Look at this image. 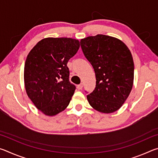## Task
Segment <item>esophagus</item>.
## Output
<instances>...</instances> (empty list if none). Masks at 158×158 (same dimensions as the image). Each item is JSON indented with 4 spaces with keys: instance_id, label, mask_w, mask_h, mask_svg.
Here are the masks:
<instances>
[{
    "instance_id": "34e87169",
    "label": "esophagus",
    "mask_w": 158,
    "mask_h": 158,
    "mask_svg": "<svg viewBox=\"0 0 158 158\" xmlns=\"http://www.w3.org/2000/svg\"><path fill=\"white\" fill-rule=\"evenodd\" d=\"M77 89H78L79 90H81L83 89V84H80L79 85H77Z\"/></svg>"
}]
</instances>
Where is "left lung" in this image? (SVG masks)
Listing matches in <instances>:
<instances>
[{
  "label": "left lung",
  "instance_id": "1",
  "mask_svg": "<svg viewBox=\"0 0 158 158\" xmlns=\"http://www.w3.org/2000/svg\"><path fill=\"white\" fill-rule=\"evenodd\" d=\"M80 44L96 77L95 88L87 100L95 110L113 113L121 107L132 89V53L121 40L105 35L87 37Z\"/></svg>",
  "mask_w": 158,
  "mask_h": 158
}]
</instances>
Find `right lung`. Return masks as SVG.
I'll list each match as a JSON object with an SVG mask.
<instances>
[{
    "mask_svg": "<svg viewBox=\"0 0 158 158\" xmlns=\"http://www.w3.org/2000/svg\"><path fill=\"white\" fill-rule=\"evenodd\" d=\"M78 40L47 37L38 42L26 58V91L33 103L47 116L65 110L75 90L69 81L68 60L79 49Z\"/></svg>",
    "mask_w": 158,
    "mask_h": 158,
    "instance_id": "add662e5",
    "label": "right lung"
}]
</instances>
